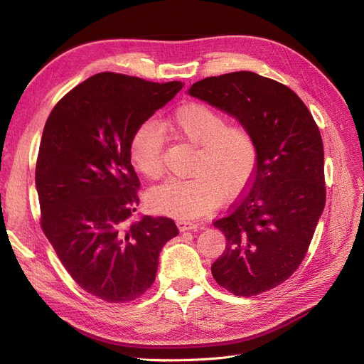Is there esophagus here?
I'll return each instance as SVG.
<instances>
[{"label": "esophagus", "mask_w": 364, "mask_h": 364, "mask_svg": "<svg viewBox=\"0 0 364 364\" xmlns=\"http://www.w3.org/2000/svg\"><path fill=\"white\" fill-rule=\"evenodd\" d=\"M178 228H179L181 232H185V230H197L200 228V225L193 223V222H185V220H179Z\"/></svg>", "instance_id": "esophagus-1"}]
</instances>
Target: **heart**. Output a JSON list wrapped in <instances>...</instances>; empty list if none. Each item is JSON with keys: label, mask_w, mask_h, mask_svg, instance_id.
I'll list each match as a JSON object with an SVG mask.
<instances>
[{"label": "heart", "mask_w": 364, "mask_h": 364, "mask_svg": "<svg viewBox=\"0 0 364 364\" xmlns=\"http://www.w3.org/2000/svg\"><path fill=\"white\" fill-rule=\"evenodd\" d=\"M174 138L197 147L191 179H171L150 190L147 205L155 213L182 220L214 211L223 197L243 191L255 174L258 144L252 130L240 123L226 124L222 112L205 103L181 106L162 124ZM162 132L153 123L142 124L130 141V161L147 179L164 173Z\"/></svg>", "instance_id": "heart-1"}]
</instances>
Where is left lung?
<instances>
[{"mask_svg":"<svg viewBox=\"0 0 364 364\" xmlns=\"http://www.w3.org/2000/svg\"><path fill=\"white\" fill-rule=\"evenodd\" d=\"M188 94L247 126L259 153L247 191L214 222L226 249L213 277L237 296L274 289L299 267L323 213L321 132L290 87L250 71L206 77Z\"/></svg>","mask_w":364,"mask_h":364,"instance_id":"left-lung-1","label":"left lung"}]
</instances>
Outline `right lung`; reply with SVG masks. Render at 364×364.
<instances>
[{
	"label": "right lung",
	"instance_id": "add662e5",
	"mask_svg": "<svg viewBox=\"0 0 364 364\" xmlns=\"http://www.w3.org/2000/svg\"><path fill=\"white\" fill-rule=\"evenodd\" d=\"M100 73L54 106L42 132L36 190L42 230L71 278L106 302H130L155 282L159 252L179 234L168 217L136 211L135 132L182 90Z\"/></svg>",
	"mask_w": 364,
	"mask_h": 364
}]
</instances>
